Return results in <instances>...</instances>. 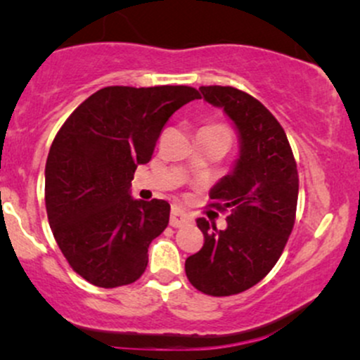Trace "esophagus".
Masks as SVG:
<instances>
[{
	"mask_svg": "<svg viewBox=\"0 0 360 360\" xmlns=\"http://www.w3.org/2000/svg\"><path fill=\"white\" fill-rule=\"evenodd\" d=\"M189 221H191V218H189L188 213H184L183 210H179V208H172L171 226H174V229H179V226H183Z\"/></svg>",
	"mask_w": 360,
	"mask_h": 360,
	"instance_id": "esophagus-1",
	"label": "esophagus"
}]
</instances>
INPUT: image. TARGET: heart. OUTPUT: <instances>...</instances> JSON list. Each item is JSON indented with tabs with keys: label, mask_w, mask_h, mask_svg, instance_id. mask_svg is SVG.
Here are the masks:
<instances>
[{
	"label": "heart",
	"mask_w": 360,
	"mask_h": 360,
	"mask_svg": "<svg viewBox=\"0 0 360 360\" xmlns=\"http://www.w3.org/2000/svg\"><path fill=\"white\" fill-rule=\"evenodd\" d=\"M214 128H218V130H221V131H226V134H229V130H226V128H223V127H214Z\"/></svg>",
	"instance_id": "obj_1"
}]
</instances>
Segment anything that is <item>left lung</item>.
Returning <instances> with one entry per match:
<instances>
[{
  "label": "left lung",
  "mask_w": 360,
  "mask_h": 360,
  "mask_svg": "<svg viewBox=\"0 0 360 360\" xmlns=\"http://www.w3.org/2000/svg\"><path fill=\"white\" fill-rule=\"evenodd\" d=\"M238 131L233 171L210 191V206L226 212V229L198 218L200 252L186 259L189 283L210 296L238 295L266 278L286 245L296 218L298 169L286 134L262 103L232 86H201Z\"/></svg>",
  "instance_id": "1"
}]
</instances>
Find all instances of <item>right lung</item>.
<instances>
[{"label": "right lung", "mask_w": 360, "mask_h": 360, "mask_svg": "<svg viewBox=\"0 0 360 360\" xmlns=\"http://www.w3.org/2000/svg\"><path fill=\"white\" fill-rule=\"evenodd\" d=\"M189 86H108L82 101L57 131L45 164V208L69 266L98 288L135 283L171 206L130 196L171 115L200 100Z\"/></svg>", "instance_id": "1"}]
</instances>
